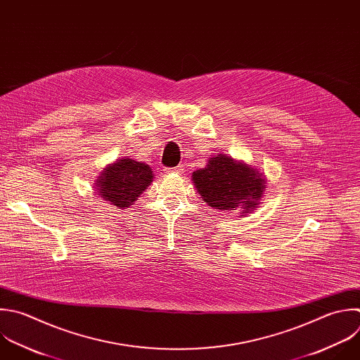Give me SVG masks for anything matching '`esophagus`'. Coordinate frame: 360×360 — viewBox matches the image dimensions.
Returning <instances> with one entry per match:
<instances>
[{
    "label": "esophagus",
    "instance_id": "obj_1",
    "mask_svg": "<svg viewBox=\"0 0 360 360\" xmlns=\"http://www.w3.org/2000/svg\"><path fill=\"white\" fill-rule=\"evenodd\" d=\"M184 172V166L183 165H179L176 167H166L165 169V173H183Z\"/></svg>",
    "mask_w": 360,
    "mask_h": 360
}]
</instances>
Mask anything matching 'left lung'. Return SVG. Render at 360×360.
<instances>
[{
	"mask_svg": "<svg viewBox=\"0 0 360 360\" xmlns=\"http://www.w3.org/2000/svg\"><path fill=\"white\" fill-rule=\"evenodd\" d=\"M193 181L201 198L221 211L239 205L250 210L260 200L264 188V179L256 169L226 155L211 158L207 167L193 173Z\"/></svg>",
	"mask_w": 360,
	"mask_h": 360,
	"instance_id": "8db88e82",
	"label": "left lung"
}]
</instances>
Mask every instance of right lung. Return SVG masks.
I'll use <instances>...</instances> for the list:
<instances>
[{
  "instance_id": "right-lung-1",
  "label": "right lung",
  "mask_w": 360,
  "mask_h": 360,
  "mask_svg": "<svg viewBox=\"0 0 360 360\" xmlns=\"http://www.w3.org/2000/svg\"><path fill=\"white\" fill-rule=\"evenodd\" d=\"M152 169L132 159L117 160L98 177V194L120 208L129 207L150 184Z\"/></svg>"
}]
</instances>
